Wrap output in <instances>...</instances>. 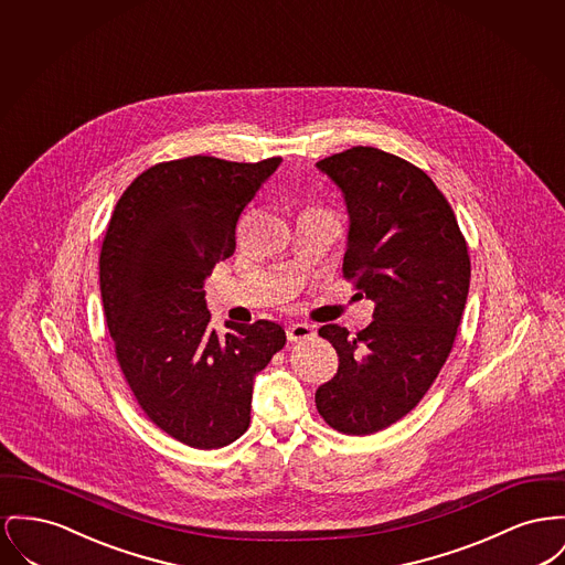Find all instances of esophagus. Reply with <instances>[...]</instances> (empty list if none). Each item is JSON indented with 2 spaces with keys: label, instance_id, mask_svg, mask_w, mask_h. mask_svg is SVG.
<instances>
[{
  "label": "esophagus",
  "instance_id": "34e87169",
  "mask_svg": "<svg viewBox=\"0 0 565 565\" xmlns=\"http://www.w3.org/2000/svg\"><path fill=\"white\" fill-rule=\"evenodd\" d=\"M286 334H288V341L297 343V341H302V339H309V337L313 334V327L302 324V322H297V324H290V327H288Z\"/></svg>",
  "mask_w": 565,
  "mask_h": 565
}]
</instances>
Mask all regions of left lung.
<instances>
[{
    "label": "left lung",
    "instance_id": "8db88e82",
    "mask_svg": "<svg viewBox=\"0 0 565 565\" xmlns=\"http://www.w3.org/2000/svg\"><path fill=\"white\" fill-rule=\"evenodd\" d=\"M316 167L348 204L343 277L375 302L363 331H318L339 369L316 391V407L332 429L371 435L409 414L446 363L469 292L467 243L450 202L407 160L352 147Z\"/></svg>",
    "mask_w": 565,
    "mask_h": 565
}]
</instances>
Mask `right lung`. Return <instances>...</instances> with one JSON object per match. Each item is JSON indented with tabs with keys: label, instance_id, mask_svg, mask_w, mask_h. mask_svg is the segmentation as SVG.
Returning a JSON list of instances; mask_svg holds the SVG:
<instances>
[{
	"label": "right lung",
	"instance_id": "1",
	"mask_svg": "<svg viewBox=\"0 0 565 565\" xmlns=\"http://www.w3.org/2000/svg\"><path fill=\"white\" fill-rule=\"evenodd\" d=\"M281 158L192 156L140 172L102 241L100 290L115 356L147 418L200 450L249 427L254 377L286 345L268 320L209 327L204 279L231 258L236 222Z\"/></svg>",
	"mask_w": 565,
	"mask_h": 565
}]
</instances>
